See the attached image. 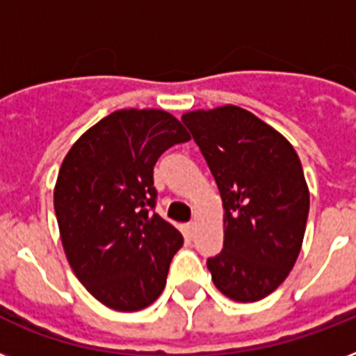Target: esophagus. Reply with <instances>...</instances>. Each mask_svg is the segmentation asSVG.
I'll return each mask as SVG.
<instances>
[{
  "label": "esophagus",
  "mask_w": 356,
  "mask_h": 356,
  "mask_svg": "<svg viewBox=\"0 0 356 356\" xmlns=\"http://www.w3.org/2000/svg\"><path fill=\"white\" fill-rule=\"evenodd\" d=\"M184 231H186V234H188V236H194L195 231H197V223L195 222L186 223V225H184Z\"/></svg>",
  "instance_id": "esophagus-1"
}]
</instances>
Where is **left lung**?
Segmentation results:
<instances>
[{
  "instance_id": "1",
  "label": "left lung",
  "mask_w": 356,
  "mask_h": 356,
  "mask_svg": "<svg viewBox=\"0 0 356 356\" xmlns=\"http://www.w3.org/2000/svg\"><path fill=\"white\" fill-rule=\"evenodd\" d=\"M223 203V249L207 260L212 281L238 303L264 299L296 264L310 195L292 144L236 105L183 114Z\"/></svg>"
}]
</instances>
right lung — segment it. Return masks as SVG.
<instances>
[{
  "instance_id": "right-lung-1",
  "label": "right lung",
  "mask_w": 356,
  "mask_h": 356,
  "mask_svg": "<svg viewBox=\"0 0 356 356\" xmlns=\"http://www.w3.org/2000/svg\"><path fill=\"white\" fill-rule=\"evenodd\" d=\"M190 134L159 108L114 111L79 136L58 170L53 205L75 277L118 312L149 307L164 290L183 234L155 207L153 166Z\"/></svg>"
}]
</instances>
